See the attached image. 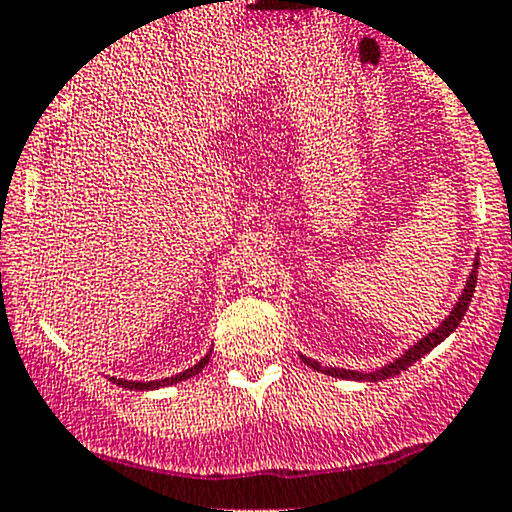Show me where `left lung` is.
<instances>
[{
    "label": "left lung",
    "instance_id": "left-lung-1",
    "mask_svg": "<svg viewBox=\"0 0 512 512\" xmlns=\"http://www.w3.org/2000/svg\"><path fill=\"white\" fill-rule=\"evenodd\" d=\"M477 267H479V260H474V269L469 272L467 276V284H464V289L460 293V298H457L455 308L450 310V315L445 317L443 322L436 327L433 332H428L426 337H421L419 342L414 346H409L404 354H399L395 361H390L387 366L383 368H375V370H346V368H332V366H320V363L315 361V358H308L301 354V361L305 366H310L317 373H325V375H332V378H342V380H358V383H380V380H387V378H395V375L402 373V370H407L409 366H414L419 358H424L428 351L436 349V346L443 342V339H448L452 332L457 330V325L462 322L464 313H467L469 308V301H472L474 296V286H477Z\"/></svg>",
    "mask_w": 512,
    "mask_h": 512
}]
</instances>
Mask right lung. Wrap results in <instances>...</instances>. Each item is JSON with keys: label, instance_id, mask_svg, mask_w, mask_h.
<instances>
[{"label": "right lung", "instance_id": "obj_1", "mask_svg": "<svg viewBox=\"0 0 512 512\" xmlns=\"http://www.w3.org/2000/svg\"><path fill=\"white\" fill-rule=\"evenodd\" d=\"M209 358H211V351H209V354L204 356V358H199V361H197L195 366H192V368L182 370V373H178V375H170V378H163V380H146V383H142V380H122V378H110V380H113L115 385L127 387V390H142V392H146V390H158V387L178 385V383H182V380H187V378H192V375H197L199 370H202L204 366H207Z\"/></svg>", "mask_w": 512, "mask_h": 512}]
</instances>
